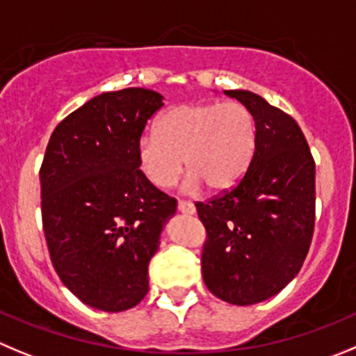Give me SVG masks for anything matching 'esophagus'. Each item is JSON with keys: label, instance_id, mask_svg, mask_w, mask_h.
<instances>
[{"label": "esophagus", "instance_id": "esophagus-1", "mask_svg": "<svg viewBox=\"0 0 356 356\" xmlns=\"http://www.w3.org/2000/svg\"><path fill=\"white\" fill-rule=\"evenodd\" d=\"M177 209H179V212H182V214H195V211H197L191 202H186V200H179Z\"/></svg>", "mask_w": 356, "mask_h": 356}]
</instances>
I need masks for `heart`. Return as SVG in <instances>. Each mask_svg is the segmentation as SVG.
Segmentation results:
<instances>
[{"label": "heart", "instance_id": "1", "mask_svg": "<svg viewBox=\"0 0 356 356\" xmlns=\"http://www.w3.org/2000/svg\"><path fill=\"white\" fill-rule=\"evenodd\" d=\"M257 149V122L238 102L182 103L168 108L156 131L137 140V163L156 188L167 189L184 165L189 186L204 182L211 191H228L241 182ZM185 161H181V158Z\"/></svg>", "mask_w": 356, "mask_h": 356}]
</instances>
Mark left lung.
Returning <instances> with one entry per match:
<instances>
[{
  "mask_svg": "<svg viewBox=\"0 0 356 356\" xmlns=\"http://www.w3.org/2000/svg\"><path fill=\"white\" fill-rule=\"evenodd\" d=\"M251 111L257 149L237 186L197 212L207 238L205 286L234 305L274 297L298 274L314 232V159L300 126L244 89L225 91Z\"/></svg>",
  "mask_w": 356,
  "mask_h": 356,
  "instance_id": "1",
  "label": "left lung"
}]
</instances>
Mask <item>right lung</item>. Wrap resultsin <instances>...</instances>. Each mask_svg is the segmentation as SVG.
Returning a JSON list of instances; mask_svg holds the SVG:
<instances>
[{
	"label": "right lung",
	"instance_id": "right-lung-1",
	"mask_svg": "<svg viewBox=\"0 0 356 356\" xmlns=\"http://www.w3.org/2000/svg\"><path fill=\"white\" fill-rule=\"evenodd\" d=\"M161 99L144 88L95 96L56 126L40 168L52 265L75 297L105 313L147 295L149 261L177 209L137 163V140Z\"/></svg>",
	"mask_w": 356,
	"mask_h": 356
}]
</instances>
